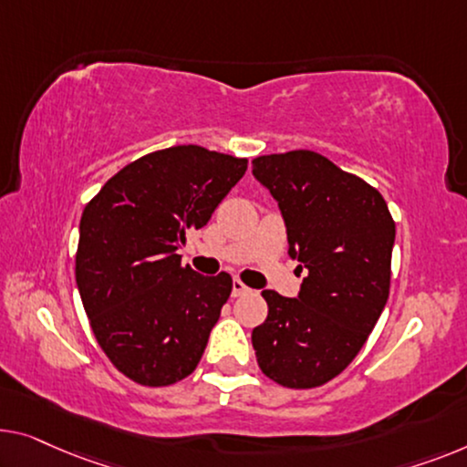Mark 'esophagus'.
<instances>
[{
  "label": "esophagus",
  "instance_id": "esophagus-1",
  "mask_svg": "<svg viewBox=\"0 0 467 467\" xmlns=\"http://www.w3.org/2000/svg\"><path fill=\"white\" fill-rule=\"evenodd\" d=\"M249 291V287L243 281H239V278H234L233 281V297H241V296H245Z\"/></svg>",
  "mask_w": 467,
  "mask_h": 467
}]
</instances>
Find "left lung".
I'll return each instance as SVG.
<instances>
[{
  "label": "left lung",
  "instance_id": "left-lung-1",
  "mask_svg": "<svg viewBox=\"0 0 467 467\" xmlns=\"http://www.w3.org/2000/svg\"><path fill=\"white\" fill-rule=\"evenodd\" d=\"M278 203L289 255L306 270L297 297L264 289L268 317L252 331L262 373L285 388H317L365 346L389 294L396 226L381 194L315 150L254 159Z\"/></svg>",
  "mask_w": 467,
  "mask_h": 467
}]
</instances>
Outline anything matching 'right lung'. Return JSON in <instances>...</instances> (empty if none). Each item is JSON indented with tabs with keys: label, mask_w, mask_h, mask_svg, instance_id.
<instances>
[{
	"label": "right lung",
	"mask_w": 467,
	"mask_h": 467,
	"mask_svg": "<svg viewBox=\"0 0 467 467\" xmlns=\"http://www.w3.org/2000/svg\"><path fill=\"white\" fill-rule=\"evenodd\" d=\"M245 170L247 159L171 146L125 165L83 210L75 257L83 308L104 354L136 384H176L203 357L233 278L197 275L178 249Z\"/></svg>",
	"instance_id": "obj_1"
}]
</instances>
